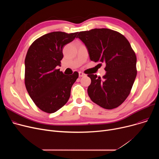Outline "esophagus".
Returning a JSON list of instances; mask_svg holds the SVG:
<instances>
[{
  "mask_svg": "<svg viewBox=\"0 0 159 159\" xmlns=\"http://www.w3.org/2000/svg\"><path fill=\"white\" fill-rule=\"evenodd\" d=\"M79 77H84V76H85V74L84 73H82V72H79Z\"/></svg>",
  "mask_w": 159,
  "mask_h": 159,
  "instance_id": "1",
  "label": "esophagus"
}]
</instances>
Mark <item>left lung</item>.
I'll return each mask as SVG.
<instances>
[{
  "label": "left lung",
  "instance_id": "left-lung-1",
  "mask_svg": "<svg viewBox=\"0 0 159 159\" xmlns=\"http://www.w3.org/2000/svg\"><path fill=\"white\" fill-rule=\"evenodd\" d=\"M77 38L86 45L90 60L105 62L102 77L89 74L88 93L91 100L107 110L121 105L129 95L137 76V57L129 41L121 33L107 28L78 32Z\"/></svg>",
  "mask_w": 159,
  "mask_h": 159
}]
</instances>
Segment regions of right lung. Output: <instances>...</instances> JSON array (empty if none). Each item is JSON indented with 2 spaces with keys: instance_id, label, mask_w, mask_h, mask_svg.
<instances>
[{
  "instance_id": "right-lung-1",
  "label": "right lung",
  "mask_w": 159,
  "mask_h": 159,
  "mask_svg": "<svg viewBox=\"0 0 159 159\" xmlns=\"http://www.w3.org/2000/svg\"><path fill=\"white\" fill-rule=\"evenodd\" d=\"M77 33H47L36 39L28 50L25 58V86L33 102L46 113H54L66 104L71 87L79 77L77 71L66 76L56 69L61 64L63 47L73 41Z\"/></svg>"
}]
</instances>
